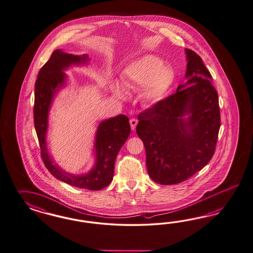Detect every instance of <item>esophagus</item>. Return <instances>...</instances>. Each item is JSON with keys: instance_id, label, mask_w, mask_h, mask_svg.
Wrapping results in <instances>:
<instances>
[{"instance_id": "esophagus-1", "label": "esophagus", "mask_w": 253, "mask_h": 253, "mask_svg": "<svg viewBox=\"0 0 253 253\" xmlns=\"http://www.w3.org/2000/svg\"><path fill=\"white\" fill-rule=\"evenodd\" d=\"M137 123H138L137 120H135V119H130V128H131V130H135V128H136V125H137Z\"/></svg>"}]
</instances>
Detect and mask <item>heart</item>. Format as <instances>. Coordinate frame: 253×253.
I'll return each mask as SVG.
<instances>
[{"label":"heart","mask_w":253,"mask_h":253,"mask_svg":"<svg viewBox=\"0 0 253 253\" xmlns=\"http://www.w3.org/2000/svg\"><path fill=\"white\" fill-rule=\"evenodd\" d=\"M174 75L171 69L163 66L160 57L146 54L130 62L123 70V84L130 89L142 88V98L147 104L155 105L166 96ZM113 92L118 97H125L127 92L122 85L115 84Z\"/></svg>","instance_id":"b5f03b06"}]
</instances>
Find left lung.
Instances as JSON below:
<instances>
[{
    "label": "left lung",
    "mask_w": 253,
    "mask_h": 253,
    "mask_svg": "<svg viewBox=\"0 0 253 253\" xmlns=\"http://www.w3.org/2000/svg\"><path fill=\"white\" fill-rule=\"evenodd\" d=\"M187 82L138 115L136 132L155 183H182L211 160L221 125L218 93L201 57L185 49Z\"/></svg>",
    "instance_id": "left-lung-1"
}]
</instances>
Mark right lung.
<instances>
[{
    "instance_id": "1",
    "label": "right lung",
    "mask_w": 253,
    "mask_h": 253,
    "mask_svg": "<svg viewBox=\"0 0 253 253\" xmlns=\"http://www.w3.org/2000/svg\"><path fill=\"white\" fill-rule=\"evenodd\" d=\"M89 60L87 54H69L60 49L54 51L39 71L35 83L33 116L42 159L51 174L66 184L94 191L105 188L113 179L117 155L130 133L128 117L121 114L100 123L94 140L95 162L91 170L84 174H71L54 163L46 143L50 107L56 92L66 85L65 70L73 65H86Z\"/></svg>"
}]
</instances>
